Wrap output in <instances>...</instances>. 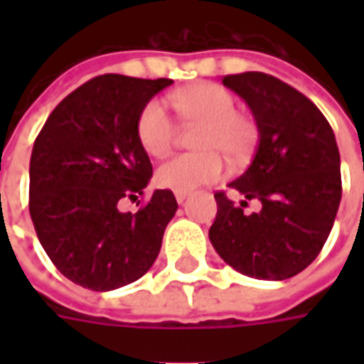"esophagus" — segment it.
<instances>
[{
    "label": "esophagus",
    "mask_w": 364,
    "mask_h": 364,
    "mask_svg": "<svg viewBox=\"0 0 364 364\" xmlns=\"http://www.w3.org/2000/svg\"><path fill=\"white\" fill-rule=\"evenodd\" d=\"M187 195H189L187 191H175V198H177V203H183V200L187 198Z\"/></svg>",
    "instance_id": "obj_1"
}]
</instances>
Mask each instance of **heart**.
Here are the masks:
<instances>
[{
	"instance_id": "1",
	"label": "heart",
	"mask_w": 364,
	"mask_h": 364,
	"mask_svg": "<svg viewBox=\"0 0 364 364\" xmlns=\"http://www.w3.org/2000/svg\"><path fill=\"white\" fill-rule=\"evenodd\" d=\"M173 105L183 119L203 124L197 136V148L203 151L177 154L164 161L156 171V181L164 189L191 191L220 179L224 175V159L218 154L242 161L252 154L257 128L252 120L237 114L236 97L216 83H195L177 91ZM136 136L146 154L154 158L164 156L175 140V122L167 105L151 99L144 105L136 122Z\"/></svg>"
}]
</instances>
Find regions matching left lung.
<instances>
[{"label":"left lung","mask_w":364,"mask_h":364,"mask_svg":"<svg viewBox=\"0 0 364 364\" xmlns=\"http://www.w3.org/2000/svg\"><path fill=\"white\" fill-rule=\"evenodd\" d=\"M259 130L252 166L230 183L242 205L218 191L208 237L222 259L253 279L282 281L304 271L328 240L341 200L336 134L316 105L263 72L226 75ZM257 198L259 213H243Z\"/></svg>","instance_id":"left-lung-1"}]
</instances>
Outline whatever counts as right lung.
<instances>
[{"mask_svg":"<svg viewBox=\"0 0 364 364\" xmlns=\"http://www.w3.org/2000/svg\"><path fill=\"white\" fill-rule=\"evenodd\" d=\"M171 80L97 75L72 91L38 132L28 167V210L38 242L60 273L83 289L114 290L154 265L177 210L154 191L136 214L119 200L142 195L151 177L136 122Z\"/></svg>","mask_w":364,"mask_h":364,"instance_id":"obj_1","label":"right lung"}]
</instances>
